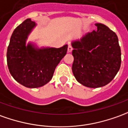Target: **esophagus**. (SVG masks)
Listing matches in <instances>:
<instances>
[{
    "instance_id": "obj_1",
    "label": "esophagus",
    "mask_w": 128,
    "mask_h": 128,
    "mask_svg": "<svg viewBox=\"0 0 128 128\" xmlns=\"http://www.w3.org/2000/svg\"><path fill=\"white\" fill-rule=\"evenodd\" d=\"M73 50V47L71 45H68V52H70Z\"/></svg>"
}]
</instances>
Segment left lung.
Masks as SVG:
<instances>
[{
	"label": "left lung",
	"instance_id": "8db88e82",
	"mask_svg": "<svg viewBox=\"0 0 128 128\" xmlns=\"http://www.w3.org/2000/svg\"><path fill=\"white\" fill-rule=\"evenodd\" d=\"M96 31L72 43L73 75L78 82L91 88L110 82L121 64V52L116 33L104 24H96Z\"/></svg>",
	"mask_w": 128,
	"mask_h": 128
}]
</instances>
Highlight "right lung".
<instances>
[{"instance_id":"add662e5","label":"right lung","mask_w":128,"mask_h":128,"mask_svg":"<svg viewBox=\"0 0 128 128\" xmlns=\"http://www.w3.org/2000/svg\"><path fill=\"white\" fill-rule=\"evenodd\" d=\"M34 26V22L28 18L16 27L7 52L10 73L18 82L28 88H37L48 82L68 48L67 45L44 49H35L30 44L26 46L28 35Z\"/></svg>"}]
</instances>
